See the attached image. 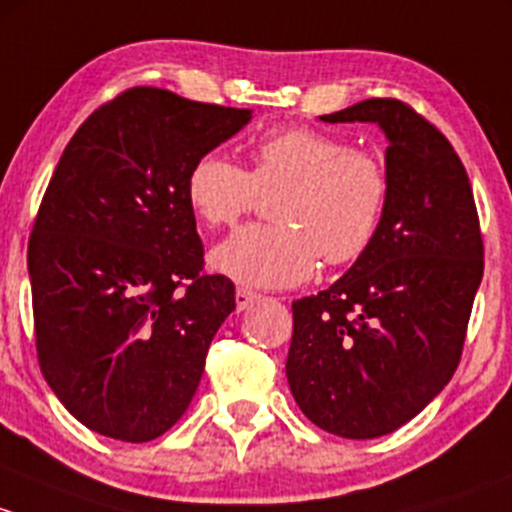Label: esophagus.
I'll use <instances>...</instances> for the list:
<instances>
[{"instance_id":"34e87169","label":"esophagus","mask_w":512,"mask_h":512,"mask_svg":"<svg viewBox=\"0 0 512 512\" xmlns=\"http://www.w3.org/2000/svg\"><path fill=\"white\" fill-rule=\"evenodd\" d=\"M261 298L256 291H249V288H236V308L239 310H246L251 303H256V300Z\"/></svg>"}]
</instances>
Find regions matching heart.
<instances>
[{
  "instance_id": "obj_1",
  "label": "heart",
  "mask_w": 512,
  "mask_h": 512,
  "mask_svg": "<svg viewBox=\"0 0 512 512\" xmlns=\"http://www.w3.org/2000/svg\"><path fill=\"white\" fill-rule=\"evenodd\" d=\"M244 170L221 152L197 157L187 172V202L209 226L236 224L258 194H278L271 219L246 226L212 251V268L251 288H291L328 266L357 261L377 239L389 199L384 162L335 135L288 128L263 138Z\"/></svg>"
}]
</instances>
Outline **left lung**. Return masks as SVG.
Listing matches in <instances>:
<instances>
[{"label":"left lung","instance_id":"1","mask_svg":"<svg viewBox=\"0 0 512 512\" xmlns=\"http://www.w3.org/2000/svg\"><path fill=\"white\" fill-rule=\"evenodd\" d=\"M320 120L382 128L389 199L367 254L293 303L286 377L315 426L377 439L456 372L483 278L481 224L456 150L407 103L370 98Z\"/></svg>","mask_w":512,"mask_h":512}]
</instances>
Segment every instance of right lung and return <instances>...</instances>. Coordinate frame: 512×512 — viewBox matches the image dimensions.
<instances>
[{"label": "right lung", "instance_id": "1", "mask_svg": "<svg viewBox=\"0 0 512 512\" xmlns=\"http://www.w3.org/2000/svg\"><path fill=\"white\" fill-rule=\"evenodd\" d=\"M251 110L130 88L76 130L29 239L36 355L83 426L142 444L187 412L236 308L204 273L187 172Z\"/></svg>", "mask_w": 512, "mask_h": 512}]
</instances>
